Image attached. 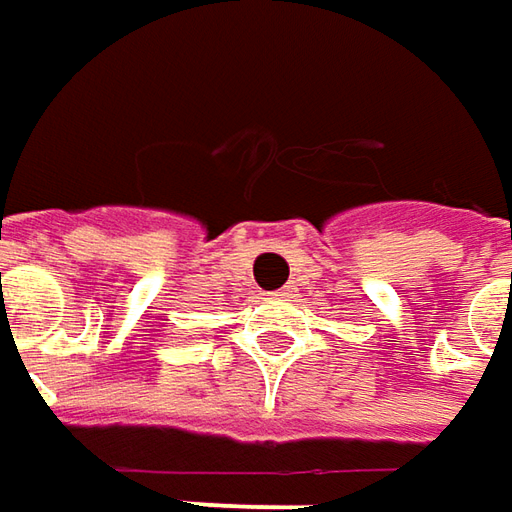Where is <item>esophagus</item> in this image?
Returning a JSON list of instances; mask_svg holds the SVG:
<instances>
[{
  "mask_svg": "<svg viewBox=\"0 0 512 512\" xmlns=\"http://www.w3.org/2000/svg\"><path fill=\"white\" fill-rule=\"evenodd\" d=\"M277 300H294L297 297V285H283L280 291H274Z\"/></svg>",
  "mask_w": 512,
  "mask_h": 512,
  "instance_id": "esophagus-1",
  "label": "esophagus"
}]
</instances>
